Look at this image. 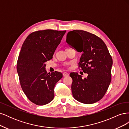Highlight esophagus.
<instances>
[{
    "label": "esophagus",
    "mask_w": 129,
    "mask_h": 129,
    "mask_svg": "<svg viewBox=\"0 0 129 129\" xmlns=\"http://www.w3.org/2000/svg\"><path fill=\"white\" fill-rule=\"evenodd\" d=\"M63 76L64 77L68 76H69V74L67 73H66V72H64V73H63Z\"/></svg>",
    "instance_id": "esophagus-1"
}]
</instances>
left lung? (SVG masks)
Segmentation results:
<instances>
[{"label": "left lung", "mask_w": 129, "mask_h": 129, "mask_svg": "<svg viewBox=\"0 0 129 129\" xmlns=\"http://www.w3.org/2000/svg\"><path fill=\"white\" fill-rule=\"evenodd\" d=\"M66 42L82 53L79 67L88 74L82 79L77 73L70 74L74 98L84 104L97 102L103 98L111 81L112 59L106 45L96 35L82 30L68 32Z\"/></svg>", "instance_id": "obj_1"}]
</instances>
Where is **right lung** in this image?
<instances>
[{
  "label": "right lung",
  "mask_w": 129,
  "mask_h": 129,
  "mask_svg": "<svg viewBox=\"0 0 129 129\" xmlns=\"http://www.w3.org/2000/svg\"><path fill=\"white\" fill-rule=\"evenodd\" d=\"M66 30H38L26 38L21 47L17 69L23 91L38 105L49 103L54 97V87L62 73H47L45 62L52 59Z\"/></svg>",
  "instance_id": "1"
}]
</instances>
